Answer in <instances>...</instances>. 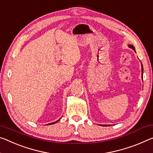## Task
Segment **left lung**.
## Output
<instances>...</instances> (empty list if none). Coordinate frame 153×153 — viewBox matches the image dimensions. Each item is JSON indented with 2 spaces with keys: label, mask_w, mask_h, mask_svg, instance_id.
I'll use <instances>...</instances> for the list:
<instances>
[{
  "label": "left lung",
  "mask_w": 153,
  "mask_h": 153,
  "mask_svg": "<svg viewBox=\"0 0 153 153\" xmlns=\"http://www.w3.org/2000/svg\"><path fill=\"white\" fill-rule=\"evenodd\" d=\"M129 47L130 48H131V49H132V50H135V48H134V47H133V45H129ZM142 71L143 72V67H142Z\"/></svg>",
  "instance_id": "8db88e82"
}]
</instances>
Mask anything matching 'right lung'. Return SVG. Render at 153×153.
Segmentation results:
<instances>
[{"label": "right lung", "mask_w": 153, "mask_h": 153, "mask_svg": "<svg viewBox=\"0 0 153 153\" xmlns=\"http://www.w3.org/2000/svg\"><path fill=\"white\" fill-rule=\"evenodd\" d=\"M58 121H59V120L56 121V122H55V123H50V124H48V125H52V124H54V123H57V122H58Z\"/></svg>", "instance_id": "add662e5"}]
</instances>
